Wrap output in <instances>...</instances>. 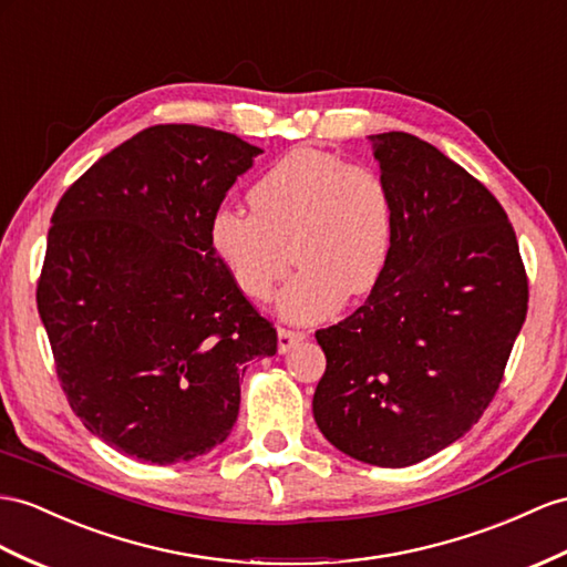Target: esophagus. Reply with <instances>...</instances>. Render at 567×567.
Here are the masks:
<instances>
[{"label":"esophagus","mask_w":567,"mask_h":567,"mask_svg":"<svg viewBox=\"0 0 567 567\" xmlns=\"http://www.w3.org/2000/svg\"><path fill=\"white\" fill-rule=\"evenodd\" d=\"M303 338H307V332L289 330V328H278V352H280V354L289 352V350H292V347H295L297 342H301Z\"/></svg>","instance_id":"obj_1"}]
</instances>
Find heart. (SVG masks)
<instances>
[{
    "label": "heart",
    "mask_w": 567,
    "mask_h": 567,
    "mask_svg": "<svg viewBox=\"0 0 567 567\" xmlns=\"http://www.w3.org/2000/svg\"><path fill=\"white\" fill-rule=\"evenodd\" d=\"M249 206L217 208L208 223L210 251L246 297L266 301L289 254L299 270L278 297L287 321H323L347 295L379 285L395 231L393 196L379 172L297 148L251 184Z\"/></svg>",
    "instance_id": "b5f03b06"
}]
</instances>
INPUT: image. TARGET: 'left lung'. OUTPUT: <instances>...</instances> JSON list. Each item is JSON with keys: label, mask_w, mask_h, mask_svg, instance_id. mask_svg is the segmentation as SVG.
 <instances>
[{"label": "left lung", "mask_w": 567, "mask_h": 567, "mask_svg": "<svg viewBox=\"0 0 567 567\" xmlns=\"http://www.w3.org/2000/svg\"><path fill=\"white\" fill-rule=\"evenodd\" d=\"M393 196V249L364 307L316 332L313 419L359 462L410 467L484 414L527 316L513 225L472 174L404 132L369 136Z\"/></svg>", "instance_id": "1"}]
</instances>
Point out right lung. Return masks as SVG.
<instances>
[{
    "mask_svg": "<svg viewBox=\"0 0 567 567\" xmlns=\"http://www.w3.org/2000/svg\"><path fill=\"white\" fill-rule=\"evenodd\" d=\"M260 153L208 126L159 124L56 203L38 311L71 410L128 457L172 464L220 445L246 361L278 352L208 244L213 213Z\"/></svg>",
    "mask_w": 567,
    "mask_h": 567,
    "instance_id": "add662e5",
    "label": "right lung"
}]
</instances>
